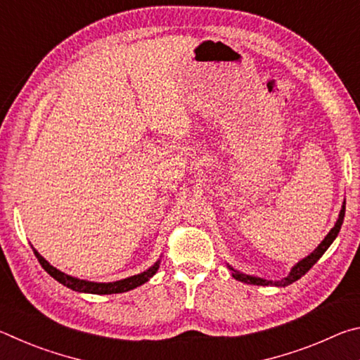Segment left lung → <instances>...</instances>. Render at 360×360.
I'll return each instance as SVG.
<instances>
[{
    "label": "left lung",
    "mask_w": 360,
    "mask_h": 360,
    "mask_svg": "<svg viewBox=\"0 0 360 360\" xmlns=\"http://www.w3.org/2000/svg\"><path fill=\"white\" fill-rule=\"evenodd\" d=\"M345 206H346V202H343V206H341V211H340V214H338L337 222H335V225H333V229H332L330 231H328L326 238L321 241V245H319L318 248H316L311 254L307 255V257L298 262L297 265L292 266L290 273H289V275L285 276V278L279 279V281H270V279H264V278L245 275V273L236 271L233 266L229 265L230 270L233 271V273H231V276H233L235 279H238V281H241V283L254 284V285H278V288H285V285L295 283L297 279H300V278L304 275V273H307V271L309 270V268H311V266L316 264V262H318V260L322 257V254H324V252L327 251L328 246H330L332 243H333V240L338 236V231H340L341 224H343V219H345V210H346Z\"/></svg>",
    "instance_id": "obj_1"
}]
</instances>
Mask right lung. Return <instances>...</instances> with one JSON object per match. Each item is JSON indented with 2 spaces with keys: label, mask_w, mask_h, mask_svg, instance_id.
<instances>
[{
  "label": "right lung",
  "mask_w": 360,
  "mask_h": 360,
  "mask_svg": "<svg viewBox=\"0 0 360 360\" xmlns=\"http://www.w3.org/2000/svg\"><path fill=\"white\" fill-rule=\"evenodd\" d=\"M33 251H34L36 259L39 260L41 266L44 268V270L53 279H57L58 283H62L63 285H66V288H70L76 292H85V294L108 295V294H122V292L131 290V289L138 288V285L148 283L149 279L157 273L158 266H160V260H157L155 264L149 268V270L139 273V275L120 279V281H114V283H92V281H85V279H77V278L66 275V273L57 270L56 266H52L51 264H49V262L42 257V255L36 251V249H33Z\"/></svg>",
  "instance_id": "1"
}]
</instances>
